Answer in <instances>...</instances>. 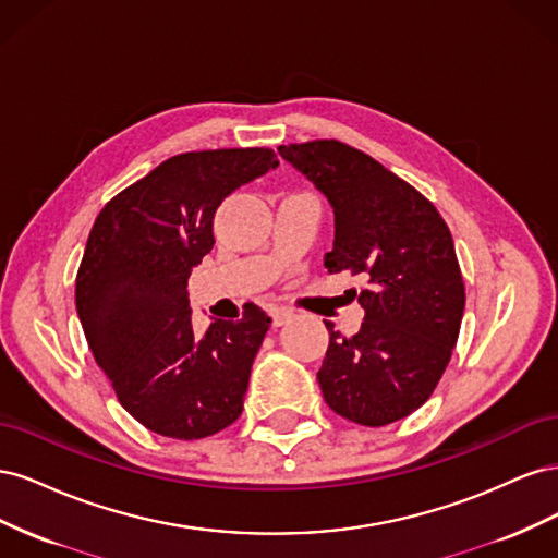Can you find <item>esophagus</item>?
<instances>
[{"mask_svg": "<svg viewBox=\"0 0 558 558\" xmlns=\"http://www.w3.org/2000/svg\"><path fill=\"white\" fill-rule=\"evenodd\" d=\"M269 316H272V326H283L286 320L293 316V312L286 310V307H272V310H269Z\"/></svg>", "mask_w": 558, "mask_h": 558, "instance_id": "esophagus-1", "label": "esophagus"}]
</instances>
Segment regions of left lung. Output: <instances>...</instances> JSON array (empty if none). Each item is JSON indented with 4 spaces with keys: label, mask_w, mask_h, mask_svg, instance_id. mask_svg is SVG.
<instances>
[{
    "label": "left lung",
    "mask_w": 558,
    "mask_h": 558,
    "mask_svg": "<svg viewBox=\"0 0 558 558\" xmlns=\"http://www.w3.org/2000/svg\"><path fill=\"white\" fill-rule=\"evenodd\" d=\"M328 197L335 242L328 272L365 279L356 335L332 330L318 384L328 408L361 426H386L418 410L459 340L463 275L440 211L414 185L337 140L279 146Z\"/></svg>",
    "instance_id": "left-lung-1"
}]
</instances>
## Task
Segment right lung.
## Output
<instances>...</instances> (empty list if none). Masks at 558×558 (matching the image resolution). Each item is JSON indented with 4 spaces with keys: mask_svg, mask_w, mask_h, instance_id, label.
<instances>
[{
    "mask_svg": "<svg viewBox=\"0 0 558 558\" xmlns=\"http://www.w3.org/2000/svg\"><path fill=\"white\" fill-rule=\"evenodd\" d=\"M272 148L189 150L111 197L76 275V312L118 402L142 426L199 440L238 421L253 359L272 326L246 302L240 320L191 324L189 277L214 246V214L275 170Z\"/></svg>",
    "mask_w": 558,
    "mask_h": 558,
    "instance_id": "right-lung-1",
    "label": "right lung"
}]
</instances>
